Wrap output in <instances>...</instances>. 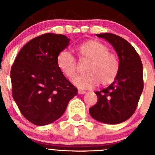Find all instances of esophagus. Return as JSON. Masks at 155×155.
I'll return each mask as SVG.
<instances>
[{"label": "esophagus", "mask_w": 155, "mask_h": 155, "mask_svg": "<svg viewBox=\"0 0 155 155\" xmlns=\"http://www.w3.org/2000/svg\"><path fill=\"white\" fill-rule=\"evenodd\" d=\"M85 93H86L85 91H82V90H78V94H85Z\"/></svg>", "instance_id": "1"}]
</instances>
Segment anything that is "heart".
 I'll return each instance as SVG.
<instances>
[{"label":"heart","mask_w":155,"mask_h":155,"mask_svg":"<svg viewBox=\"0 0 155 155\" xmlns=\"http://www.w3.org/2000/svg\"><path fill=\"white\" fill-rule=\"evenodd\" d=\"M80 61H87L86 74L75 77L73 83L79 88L89 89L99 83L106 86L112 84L120 71V60L115 53L109 51V46L97 40H88L77 48ZM59 69L68 78H72L78 71V63L74 56L68 50L59 53L57 57Z\"/></svg>","instance_id":"heart-1"}]
</instances>
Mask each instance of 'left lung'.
Instances as JSON below:
<instances>
[{"label":"left lung","mask_w":155,"mask_h":155,"mask_svg":"<svg viewBox=\"0 0 155 155\" xmlns=\"http://www.w3.org/2000/svg\"><path fill=\"white\" fill-rule=\"evenodd\" d=\"M114 47L120 59V71L108 87L95 92L98 101L89 109L93 119L108 124H118L132 116L143 88V65L134 46L112 33L96 34Z\"/></svg>","instance_id":"obj_1"}]
</instances>
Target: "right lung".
I'll list each match as a JSON object with an SVG mask.
<instances>
[{"label": "right lung", "mask_w": 155, "mask_h": 155, "mask_svg": "<svg viewBox=\"0 0 155 155\" xmlns=\"http://www.w3.org/2000/svg\"><path fill=\"white\" fill-rule=\"evenodd\" d=\"M68 45L65 35L42 34L21 48L12 65V96L23 116L35 125L58 120L78 94L57 64V55Z\"/></svg>", "instance_id": "1"}]
</instances>
